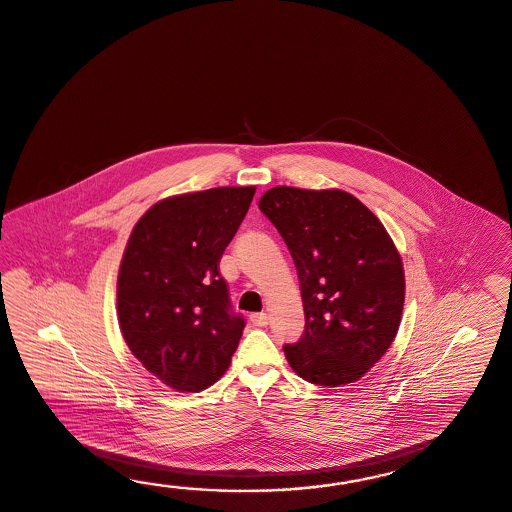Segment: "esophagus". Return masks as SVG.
I'll return each mask as SVG.
<instances>
[{"label": "esophagus", "instance_id": "esophagus-1", "mask_svg": "<svg viewBox=\"0 0 512 512\" xmlns=\"http://www.w3.org/2000/svg\"><path fill=\"white\" fill-rule=\"evenodd\" d=\"M251 323L255 327H266L270 323V316L266 312H259V314H251Z\"/></svg>", "mask_w": 512, "mask_h": 512}]
</instances>
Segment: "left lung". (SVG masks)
Wrapping results in <instances>:
<instances>
[{
    "instance_id": "left-lung-1",
    "label": "left lung",
    "mask_w": 512,
    "mask_h": 512,
    "mask_svg": "<svg viewBox=\"0 0 512 512\" xmlns=\"http://www.w3.org/2000/svg\"><path fill=\"white\" fill-rule=\"evenodd\" d=\"M259 209L296 264L305 332L284 345L290 367L310 384L360 380L387 353L404 308V266L384 224L341 189L279 185Z\"/></svg>"
}]
</instances>
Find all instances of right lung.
I'll use <instances>...</instances> for the list:
<instances>
[{
	"mask_svg": "<svg viewBox=\"0 0 512 512\" xmlns=\"http://www.w3.org/2000/svg\"><path fill=\"white\" fill-rule=\"evenodd\" d=\"M255 187H215L163 198L137 220L117 275V318L148 373L198 393L228 371L244 319L229 312L218 262L250 209Z\"/></svg>",
	"mask_w": 512,
	"mask_h": 512,
	"instance_id": "obj_1",
	"label": "right lung"
}]
</instances>
